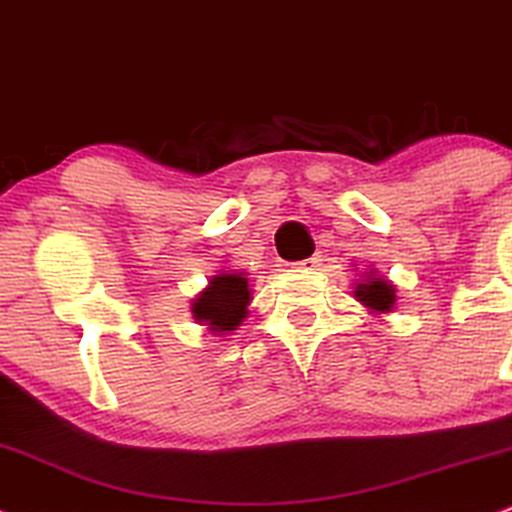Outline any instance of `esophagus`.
Segmentation results:
<instances>
[{
  "label": "esophagus",
  "instance_id": "esophagus-1",
  "mask_svg": "<svg viewBox=\"0 0 512 512\" xmlns=\"http://www.w3.org/2000/svg\"><path fill=\"white\" fill-rule=\"evenodd\" d=\"M294 266H297V268H302V270H314V268L318 266V258H316V256H311V258H304V261L294 263Z\"/></svg>",
  "mask_w": 512,
  "mask_h": 512
}]
</instances>
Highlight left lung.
Masks as SVG:
<instances>
[{"instance_id":"1","label":"left lung","mask_w":512,"mask_h":512,"mask_svg":"<svg viewBox=\"0 0 512 512\" xmlns=\"http://www.w3.org/2000/svg\"><path fill=\"white\" fill-rule=\"evenodd\" d=\"M357 299L374 311H390L395 304V290L381 278H366V282L357 285Z\"/></svg>"}]
</instances>
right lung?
<instances>
[{"label": "right lung", "instance_id": "1", "mask_svg": "<svg viewBox=\"0 0 512 512\" xmlns=\"http://www.w3.org/2000/svg\"><path fill=\"white\" fill-rule=\"evenodd\" d=\"M249 294V282L244 275L222 273L210 280L206 292L198 294L194 302V318L206 321L218 333L234 330L246 314Z\"/></svg>", "mask_w": 512, "mask_h": 512}]
</instances>
